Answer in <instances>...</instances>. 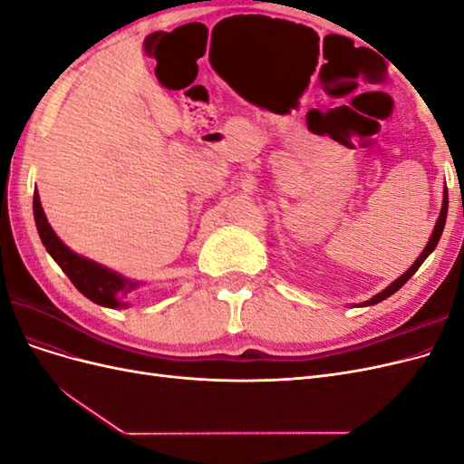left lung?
Returning <instances> with one entry per match:
<instances>
[{
  "mask_svg": "<svg viewBox=\"0 0 464 464\" xmlns=\"http://www.w3.org/2000/svg\"><path fill=\"white\" fill-rule=\"evenodd\" d=\"M447 207H449V195H447V189H445V198H443V207H441V215H440V218H438V222H435V228H433V232H431V237H430V242H428V246H426V249L422 251V256H420L416 261H414V265L411 266L409 271H406L402 276H399L395 283H392L391 286H387L383 292H379L377 296H373L372 300H368V302H363V305H373V304H377V302H382V300H385V298H389L391 294H395L406 280H409L416 271H418V266L422 265L424 261H426V257L431 254V251L435 249V246H438V242H440V237H441V232H443V228H445V218H447Z\"/></svg>",
  "mask_w": 464,
  "mask_h": 464,
  "instance_id": "left-lung-1",
  "label": "left lung"
}]
</instances>
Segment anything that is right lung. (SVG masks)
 <instances>
[{
  "label": "right lung",
  "mask_w": 464,
  "mask_h": 464,
  "mask_svg": "<svg viewBox=\"0 0 464 464\" xmlns=\"http://www.w3.org/2000/svg\"><path fill=\"white\" fill-rule=\"evenodd\" d=\"M33 208H34V220H36V228H38L42 244L46 246L48 254L62 266V271L69 276V280H72L82 296H87L91 302L98 305H106V307L123 305L121 298L128 296V294L133 292L135 288H139V283L130 278H123L118 273H111L102 265L73 254V251L53 234L52 227L46 220L44 210H42L36 191L33 199Z\"/></svg>",
  "instance_id": "right-lung-1"
}]
</instances>
